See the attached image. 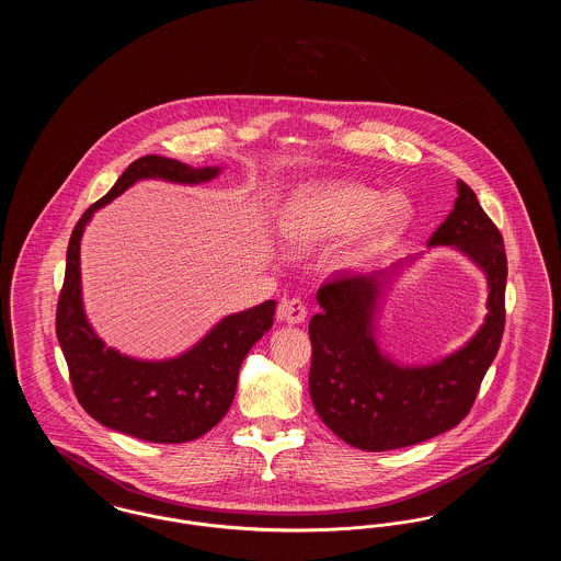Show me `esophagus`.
I'll list each match as a JSON object with an SVG mask.
<instances>
[{
  "label": "esophagus",
  "instance_id": "34e87169",
  "mask_svg": "<svg viewBox=\"0 0 561 561\" xmlns=\"http://www.w3.org/2000/svg\"><path fill=\"white\" fill-rule=\"evenodd\" d=\"M307 318V307L300 298H290V300H282L277 307V320L286 321V323H302Z\"/></svg>",
  "mask_w": 561,
  "mask_h": 561
}]
</instances>
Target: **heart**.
Returning <instances> with one entry per match:
<instances>
[{"label":"heart","mask_w":561,"mask_h":561,"mask_svg":"<svg viewBox=\"0 0 561 561\" xmlns=\"http://www.w3.org/2000/svg\"><path fill=\"white\" fill-rule=\"evenodd\" d=\"M410 218L412 206L400 193L380 197L366 185L323 183L294 195L282 213L279 229L294 250H311L351 233L341 261L355 265L398 238Z\"/></svg>","instance_id":"1"}]
</instances>
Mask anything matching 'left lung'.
Segmentation results:
<instances>
[{
	"instance_id": "left-lung-1",
	"label": "left lung",
	"mask_w": 561,
	"mask_h": 561,
	"mask_svg": "<svg viewBox=\"0 0 561 561\" xmlns=\"http://www.w3.org/2000/svg\"><path fill=\"white\" fill-rule=\"evenodd\" d=\"M428 245H453L488 279V316L478 334L428 366H398L374 341L378 298L400 263L364 275H336L318 290L311 318L309 391L323 425L348 446L385 453L456 427L478 398L505 330L507 254L503 236L467 183ZM410 261V259H403Z\"/></svg>"
}]
</instances>
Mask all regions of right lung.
Returning <instances> with one entry per match:
<instances>
[{
	"label": "right lung",
	"mask_w": 561,
	"mask_h": 561,
	"mask_svg": "<svg viewBox=\"0 0 561 561\" xmlns=\"http://www.w3.org/2000/svg\"><path fill=\"white\" fill-rule=\"evenodd\" d=\"M220 168L145 156L133 161L105 197L81 214L67 248L65 284L56 307V336L81 408L101 425L156 444L202 437L231 408L243 357L268 332L275 300L227 316L183 355L145 362L107 347L85 320L81 302L80 241L92 214L136 181L161 179L181 185L208 183Z\"/></svg>",
	"instance_id": "1"
}]
</instances>
